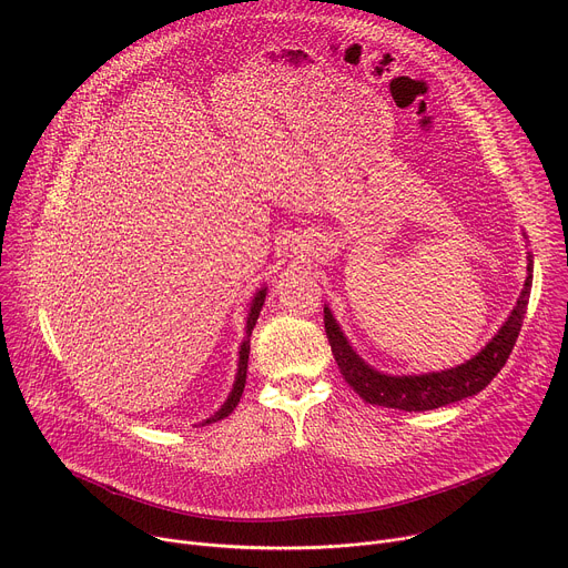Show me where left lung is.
<instances>
[{
	"label": "left lung",
	"mask_w": 568,
	"mask_h": 568,
	"mask_svg": "<svg viewBox=\"0 0 568 568\" xmlns=\"http://www.w3.org/2000/svg\"><path fill=\"white\" fill-rule=\"evenodd\" d=\"M532 261L528 263V278L521 290V296L517 301V307L510 312L508 321L499 335L485 346L474 359L449 368L440 373L429 375H402L390 377L373 371L346 342L344 333L339 331L337 321L333 318V312L323 307V323H326V335L331 342V351L335 355V362L344 375V379L353 386V390L366 399L368 404H377V407L399 409V412H429L445 407V404L458 402L463 397L476 395L488 386L495 375L506 366L515 342L519 337L521 323L526 316V305L530 298V285H532Z\"/></svg>",
	"instance_id": "1"
}]
</instances>
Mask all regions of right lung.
I'll return each instance as SVG.
<instances>
[{
	"label": "right lung",
	"instance_id": "obj_1",
	"mask_svg": "<svg viewBox=\"0 0 568 568\" xmlns=\"http://www.w3.org/2000/svg\"><path fill=\"white\" fill-rule=\"evenodd\" d=\"M265 292H267V290L263 287L261 292H256V296H254V301H252V310H250V316H247V337L252 335V331H254V326H256V321H258L261 307H263V303H265ZM247 362H250V339H245V342H242V346H240L237 375H235V384H233V390H231L229 399L224 402V407H222L213 418H209L204 425H211V423H217V420L226 418V416L237 407V402H240V397H242V390H245V382H247Z\"/></svg>",
	"mask_w": 568,
	"mask_h": 568
}]
</instances>
